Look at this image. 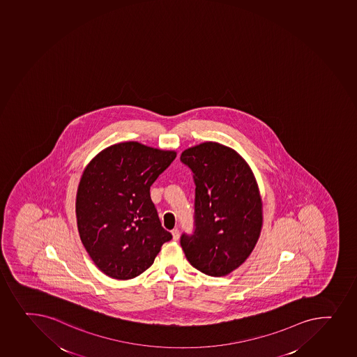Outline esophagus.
I'll list each match as a JSON object with an SVG mask.
<instances>
[{"label": "esophagus", "instance_id": "esophagus-1", "mask_svg": "<svg viewBox=\"0 0 357 357\" xmlns=\"http://www.w3.org/2000/svg\"><path fill=\"white\" fill-rule=\"evenodd\" d=\"M172 234H173L174 241H177L180 238V230L173 229L172 230Z\"/></svg>", "mask_w": 357, "mask_h": 357}]
</instances>
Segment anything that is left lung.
Masks as SVG:
<instances>
[{
	"label": "left lung",
	"instance_id": "obj_1",
	"mask_svg": "<svg viewBox=\"0 0 357 357\" xmlns=\"http://www.w3.org/2000/svg\"><path fill=\"white\" fill-rule=\"evenodd\" d=\"M181 162L195 183L194 231L181 235L189 263L203 274L228 275L247 259L262 227V201L247 162L229 146L206 142Z\"/></svg>",
	"mask_w": 357,
	"mask_h": 357
}]
</instances>
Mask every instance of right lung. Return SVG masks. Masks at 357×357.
I'll return each instance as SVG.
<instances>
[{
    "label": "right lung",
    "mask_w": 357,
    "mask_h": 357,
    "mask_svg": "<svg viewBox=\"0 0 357 357\" xmlns=\"http://www.w3.org/2000/svg\"><path fill=\"white\" fill-rule=\"evenodd\" d=\"M175 158V151L123 142L102 151L84 170L76 196L79 237L110 278L142 274L173 238L162 227L151 187Z\"/></svg>",
    "instance_id": "1"
}]
</instances>
